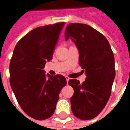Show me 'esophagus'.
<instances>
[{"instance_id":"34e87169","label":"esophagus","mask_w":130,"mask_h":130,"mask_svg":"<svg viewBox=\"0 0 130 130\" xmlns=\"http://www.w3.org/2000/svg\"><path fill=\"white\" fill-rule=\"evenodd\" d=\"M65 78H66V80H67V82L68 83V81H69V78L68 77V76H65Z\"/></svg>"}]
</instances>
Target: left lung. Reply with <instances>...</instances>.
Segmentation results:
<instances>
[{
	"label": "left lung",
	"mask_w": 130,
	"mask_h": 130,
	"mask_svg": "<svg viewBox=\"0 0 130 130\" xmlns=\"http://www.w3.org/2000/svg\"><path fill=\"white\" fill-rule=\"evenodd\" d=\"M76 43L79 51V65L86 74L85 81L69 80L74 89L71 108L76 117L90 120L100 113L111 94L115 77V58L107 39L101 32L85 24L71 23L65 31Z\"/></svg>",
	"instance_id": "8db88e82"
}]
</instances>
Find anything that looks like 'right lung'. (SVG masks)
I'll return each instance as SVG.
<instances>
[{
  "mask_svg": "<svg viewBox=\"0 0 130 130\" xmlns=\"http://www.w3.org/2000/svg\"><path fill=\"white\" fill-rule=\"evenodd\" d=\"M65 23L37 27L18 42L9 65L10 85L19 105L37 120L50 117L56 109L59 93L67 84L62 75L46 77L43 69L51 60Z\"/></svg>",
  "mask_w": 130,
  "mask_h": 130,
  "instance_id": "add662e5",
  "label": "right lung"
}]
</instances>
